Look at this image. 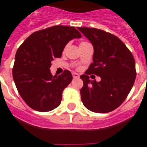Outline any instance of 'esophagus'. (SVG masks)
Instances as JSON below:
<instances>
[{
	"label": "esophagus",
	"mask_w": 147,
	"mask_h": 147,
	"mask_svg": "<svg viewBox=\"0 0 147 147\" xmlns=\"http://www.w3.org/2000/svg\"><path fill=\"white\" fill-rule=\"evenodd\" d=\"M72 77H73L74 78H78L80 77V75L78 73H76V72H72Z\"/></svg>",
	"instance_id": "obj_1"
}]
</instances>
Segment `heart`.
Instances as JSON below:
<instances>
[{
  "instance_id": "heart-1",
  "label": "heart",
  "mask_w": 147,
  "mask_h": 147,
  "mask_svg": "<svg viewBox=\"0 0 147 147\" xmlns=\"http://www.w3.org/2000/svg\"><path fill=\"white\" fill-rule=\"evenodd\" d=\"M87 43H87V42H85V41H83V42H81V43H80V45H79V47H82V46L86 45V44H87Z\"/></svg>"
}]
</instances>
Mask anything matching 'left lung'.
Masks as SVG:
<instances>
[{"mask_svg":"<svg viewBox=\"0 0 147 147\" xmlns=\"http://www.w3.org/2000/svg\"><path fill=\"white\" fill-rule=\"evenodd\" d=\"M94 47L93 63L85 75H81L84 86L81 100L84 107L97 113L115 110L127 98L136 77L132 52L118 37L95 28L78 27ZM94 74L101 77L99 82L89 80Z\"/></svg>","mask_w":147,"mask_h":147,"instance_id":"8db88e82","label":"left lung"}]
</instances>
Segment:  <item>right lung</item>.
<instances>
[{
	"mask_svg": "<svg viewBox=\"0 0 147 147\" xmlns=\"http://www.w3.org/2000/svg\"><path fill=\"white\" fill-rule=\"evenodd\" d=\"M80 38L81 33L73 26H54L33 32L18 49L12 76L19 94L32 109L49 112L61 104L72 75L64 70L53 76L51 62L61 58L69 40Z\"/></svg>",
	"mask_w": 147,
	"mask_h": 147,
	"instance_id": "obj_1",
	"label": "right lung"
}]
</instances>
